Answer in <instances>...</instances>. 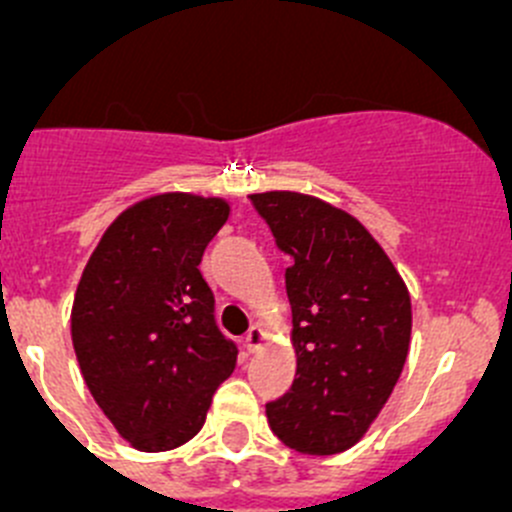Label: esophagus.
<instances>
[{
	"label": "esophagus",
	"instance_id": "esophagus-1",
	"mask_svg": "<svg viewBox=\"0 0 512 512\" xmlns=\"http://www.w3.org/2000/svg\"><path fill=\"white\" fill-rule=\"evenodd\" d=\"M262 347H265V332L260 327H252L245 337V349L250 354H257Z\"/></svg>",
	"mask_w": 512,
	"mask_h": 512
}]
</instances>
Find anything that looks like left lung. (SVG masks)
Instances as JSON below:
<instances>
[{"label":"left lung","mask_w":512,"mask_h":512,"mask_svg":"<svg viewBox=\"0 0 512 512\" xmlns=\"http://www.w3.org/2000/svg\"><path fill=\"white\" fill-rule=\"evenodd\" d=\"M292 257L287 297L297 374L267 421L307 456L344 453L389 401L411 347V294L384 247L332 203L294 190L252 193Z\"/></svg>","instance_id":"obj_1"}]
</instances>
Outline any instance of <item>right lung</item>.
I'll return each instance as SVG.
<instances>
[{"label": "right lung", "mask_w": 512, "mask_h": 512, "mask_svg": "<svg viewBox=\"0 0 512 512\" xmlns=\"http://www.w3.org/2000/svg\"><path fill=\"white\" fill-rule=\"evenodd\" d=\"M230 218L215 195L170 190L123 210L98 240L71 307V342L98 409L133 448L198 436L237 349L215 327L198 265Z\"/></svg>", "instance_id": "add662e5"}]
</instances>
